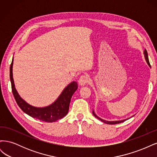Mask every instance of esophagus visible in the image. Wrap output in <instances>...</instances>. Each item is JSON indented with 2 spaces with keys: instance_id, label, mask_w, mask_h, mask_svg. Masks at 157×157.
Masks as SVG:
<instances>
[{
  "instance_id": "obj_1",
  "label": "esophagus",
  "mask_w": 157,
  "mask_h": 157,
  "mask_svg": "<svg viewBox=\"0 0 157 157\" xmlns=\"http://www.w3.org/2000/svg\"><path fill=\"white\" fill-rule=\"evenodd\" d=\"M90 80V78L87 75H83L81 77H80L78 80V83L81 85V86H84L86 85L87 83H88Z\"/></svg>"
}]
</instances>
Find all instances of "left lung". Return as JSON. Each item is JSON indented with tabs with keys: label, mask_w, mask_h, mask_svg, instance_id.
I'll use <instances>...</instances> for the list:
<instances>
[{
	"label": "left lung",
	"mask_w": 157,
	"mask_h": 157,
	"mask_svg": "<svg viewBox=\"0 0 157 157\" xmlns=\"http://www.w3.org/2000/svg\"><path fill=\"white\" fill-rule=\"evenodd\" d=\"M144 55H145V59H146V61H147V63H148V65L151 67V65H150V63H149V58H148V54H147V50H146L145 49V50H144ZM92 113H93V115H94V117H96V118H98L99 120H100L101 121L103 122L104 123H106V124H119V123L124 122V121H126V120L128 119V118H127V119L122 120V121H107L101 119V118L98 117L96 115V114H95V113H94V111H92ZM132 117H133V116H132Z\"/></svg>",
	"instance_id": "obj_1"
}]
</instances>
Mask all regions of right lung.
Wrapping results in <instances>:
<instances>
[{
	"mask_svg": "<svg viewBox=\"0 0 157 157\" xmlns=\"http://www.w3.org/2000/svg\"><path fill=\"white\" fill-rule=\"evenodd\" d=\"M13 59L10 67V78L12 93L21 110L30 117L46 122H53L64 117L69 111L71 97L78 88L77 82H72L61 92L58 98L51 105L45 107H35L25 102L18 94L14 85L12 73Z\"/></svg>",
	"mask_w": 157,
	"mask_h": 157,
	"instance_id": "obj_1",
	"label": "right lung"
}]
</instances>
